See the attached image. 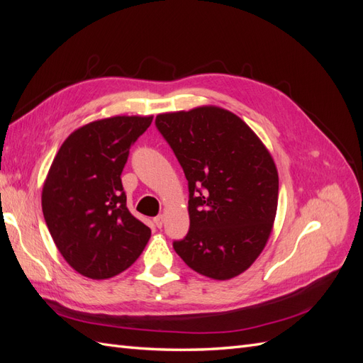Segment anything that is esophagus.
Returning a JSON list of instances; mask_svg holds the SVG:
<instances>
[{
  "label": "esophagus",
  "mask_w": 363,
  "mask_h": 363,
  "mask_svg": "<svg viewBox=\"0 0 363 363\" xmlns=\"http://www.w3.org/2000/svg\"><path fill=\"white\" fill-rule=\"evenodd\" d=\"M152 223H155L156 224V227H162V224H163V216L162 215H159V216H156L155 219H152Z\"/></svg>",
  "instance_id": "esophagus-1"
}]
</instances>
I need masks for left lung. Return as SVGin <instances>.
<instances>
[{"mask_svg": "<svg viewBox=\"0 0 363 363\" xmlns=\"http://www.w3.org/2000/svg\"><path fill=\"white\" fill-rule=\"evenodd\" d=\"M189 188L188 235L172 244L201 276L228 280L265 248L279 201L269 151L242 119L216 106L156 116Z\"/></svg>", "mask_w": 363, "mask_h": 363, "instance_id": "left-lung-1", "label": "left lung"}]
</instances>
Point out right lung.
Instances as JSON below:
<instances>
[{
    "label": "right lung",
    "instance_id": "add662e5",
    "mask_svg": "<svg viewBox=\"0 0 363 363\" xmlns=\"http://www.w3.org/2000/svg\"><path fill=\"white\" fill-rule=\"evenodd\" d=\"M152 116H112L67 138L42 189V212L63 259L84 277L118 276L144 251L151 230L127 208L121 174Z\"/></svg>",
    "mask_w": 363,
    "mask_h": 363
}]
</instances>
